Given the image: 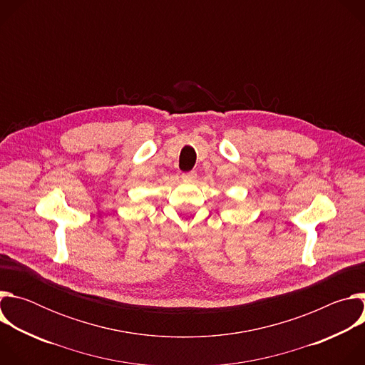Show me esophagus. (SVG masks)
<instances>
[{
    "mask_svg": "<svg viewBox=\"0 0 365 365\" xmlns=\"http://www.w3.org/2000/svg\"><path fill=\"white\" fill-rule=\"evenodd\" d=\"M196 176H197L196 172H187V173H183V175H182V180L190 183V182H195Z\"/></svg>",
    "mask_w": 365,
    "mask_h": 365,
    "instance_id": "34e87169",
    "label": "esophagus"
}]
</instances>
